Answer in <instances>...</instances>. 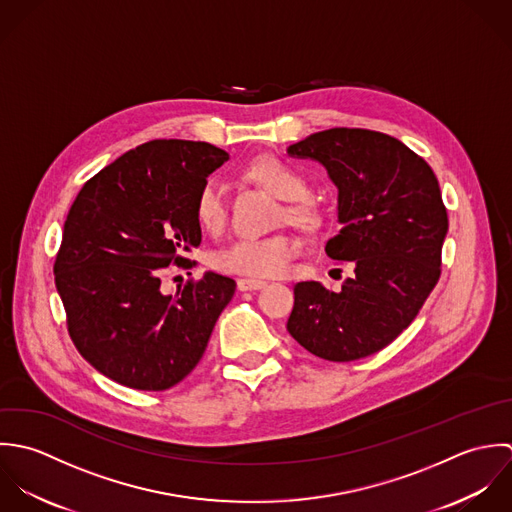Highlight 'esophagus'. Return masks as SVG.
I'll use <instances>...</instances> for the list:
<instances>
[{"label":"esophagus","instance_id":"34e87169","mask_svg":"<svg viewBox=\"0 0 512 512\" xmlns=\"http://www.w3.org/2000/svg\"><path fill=\"white\" fill-rule=\"evenodd\" d=\"M267 283L265 281H259V279H239L237 281V289L239 291H259L263 289Z\"/></svg>","mask_w":512,"mask_h":512}]
</instances>
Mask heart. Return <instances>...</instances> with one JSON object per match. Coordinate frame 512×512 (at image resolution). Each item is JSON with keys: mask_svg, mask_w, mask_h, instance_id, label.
<instances>
[{"mask_svg": "<svg viewBox=\"0 0 512 512\" xmlns=\"http://www.w3.org/2000/svg\"><path fill=\"white\" fill-rule=\"evenodd\" d=\"M245 176L285 202L283 219L289 223L301 229H316L320 225V207L308 198V180L295 166L277 158H261L247 168ZM194 213L198 223L207 231H219L223 227L227 217V200L225 188L217 178H207L200 186L194 202ZM299 251V239L287 233L261 239L241 237L213 255V267L223 273L257 279L281 277L289 271L291 261L299 255Z\"/></svg>", "mask_w": 512, "mask_h": 512, "instance_id": "obj_1", "label": "heart"}]
</instances>
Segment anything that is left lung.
I'll return each mask as SVG.
<instances>
[{
  "label": "left lung",
  "instance_id": "8db88e82",
  "mask_svg": "<svg viewBox=\"0 0 512 512\" xmlns=\"http://www.w3.org/2000/svg\"><path fill=\"white\" fill-rule=\"evenodd\" d=\"M287 154L318 162L338 188L340 231L324 251L354 267L338 293L297 283L287 330L318 358H366L408 328L439 281L449 227L439 182L404 142L374 130L314 132Z\"/></svg>",
  "mask_w": 512,
  "mask_h": 512
}]
</instances>
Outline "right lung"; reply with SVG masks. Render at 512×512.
I'll list each match as a JSON object with an SVG mask.
<instances>
[{"label": "right lung", "instance_id": "obj_1", "mask_svg": "<svg viewBox=\"0 0 512 512\" xmlns=\"http://www.w3.org/2000/svg\"><path fill=\"white\" fill-rule=\"evenodd\" d=\"M227 160L207 142L150 140L93 176L71 205L55 285L77 350L106 378L162 392L202 360L235 281L205 271L164 295L160 273L202 243L196 194Z\"/></svg>", "mask_w": 512, "mask_h": 512}]
</instances>
